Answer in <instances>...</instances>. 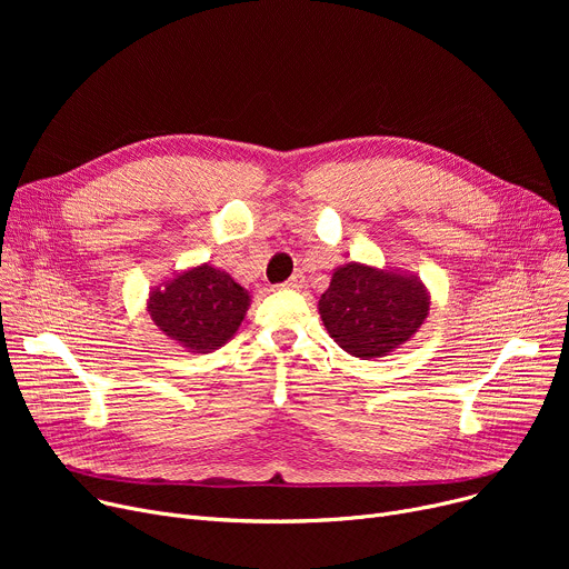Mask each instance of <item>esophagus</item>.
Listing matches in <instances>:
<instances>
[{"label": "esophagus", "instance_id": "esophagus-1", "mask_svg": "<svg viewBox=\"0 0 569 569\" xmlns=\"http://www.w3.org/2000/svg\"><path fill=\"white\" fill-rule=\"evenodd\" d=\"M302 286H305V274H302V272L292 274V277L283 283V288H288V290H300Z\"/></svg>", "mask_w": 569, "mask_h": 569}]
</instances>
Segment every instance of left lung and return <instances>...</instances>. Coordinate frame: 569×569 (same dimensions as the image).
Listing matches in <instances>:
<instances>
[{"label": "left lung", "instance_id": "obj_1", "mask_svg": "<svg viewBox=\"0 0 569 569\" xmlns=\"http://www.w3.org/2000/svg\"><path fill=\"white\" fill-rule=\"evenodd\" d=\"M431 292L397 267L346 262L318 300L325 330L352 357L378 360L401 348L429 318Z\"/></svg>", "mask_w": 569, "mask_h": 569}]
</instances>
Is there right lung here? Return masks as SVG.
Returning a JSON list of instances; mask_svg holds the SVG:
<instances>
[{"mask_svg": "<svg viewBox=\"0 0 569 569\" xmlns=\"http://www.w3.org/2000/svg\"><path fill=\"white\" fill-rule=\"evenodd\" d=\"M249 307V290L209 262L182 269L154 286L147 297L152 322L189 352H212L226 346L237 335Z\"/></svg>", "mask_w": 569, "mask_h": 569, "instance_id": "1", "label": "right lung"}]
</instances>
